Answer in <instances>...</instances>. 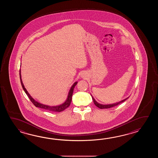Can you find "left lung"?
<instances>
[{
  "mask_svg": "<svg viewBox=\"0 0 158 158\" xmlns=\"http://www.w3.org/2000/svg\"><path fill=\"white\" fill-rule=\"evenodd\" d=\"M128 98H129V97L126 98V99H125L123 100V101H120V102H118V103H114V104H106V105H104V104H100V103H98L94 99V98L92 97V99H93V101L94 102V104H95L97 107H98L100 109H105V108H110L113 107H114V106H118V104H120L122 102H124L125 101H126Z\"/></svg>",
  "mask_w": 158,
  "mask_h": 158,
  "instance_id": "obj_1",
  "label": "left lung"
}]
</instances>
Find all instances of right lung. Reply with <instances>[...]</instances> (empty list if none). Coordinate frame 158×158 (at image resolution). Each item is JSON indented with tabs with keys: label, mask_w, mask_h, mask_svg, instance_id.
<instances>
[{
	"label": "right lung",
	"mask_w": 158,
	"mask_h": 158,
	"mask_svg": "<svg viewBox=\"0 0 158 158\" xmlns=\"http://www.w3.org/2000/svg\"><path fill=\"white\" fill-rule=\"evenodd\" d=\"M20 78L21 84L22 85V87L24 89V91L25 92V93L27 94V97L30 99V101L33 103V104L36 107L40 108H43L44 110H46L47 111H51V112H61V111H64V110H65L68 107L70 104H71V101H72V95L73 93V90H74L75 86L77 84V82H74V84L72 86L70 90L69 91L67 99L66 101L64 102V103L60 104L59 106H47V105H44V104H41L40 103L38 102L37 101H35L33 98L30 96V94L28 93V92L27 91L26 89L25 88L24 86V84L23 83V81L21 80V71L20 70Z\"/></svg>",
	"instance_id": "1"
}]
</instances>
